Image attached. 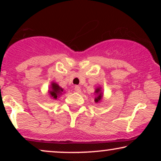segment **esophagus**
Wrapping results in <instances>:
<instances>
[{"label": "esophagus", "instance_id": "1", "mask_svg": "<svg viewBox=\"0 0 161 161\" xmlns=\"http://www.w3.org/2000/svg\"><path fill=\"white\" fill-rule=\"evenodd\" d=\"M74 89H75V91L76 92H80V91H81V89H80V87L79 86H75V88H74Z\"/></svg>", "mask_w": 161, "mask_h": 161}]
</instances>
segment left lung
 I'll return each instance as SVG.
<instances>
[{
  "mask_svg": "<svg viewBox=\"0 0 161 161\" xmlns=\"http://www.w3.org/2000/svg\"><path fill=\"white\" fill-rule=\"evenodd\" d=\"M100 88H97V89H96L95 92L97 94H98V96L97 97V98H95V100H94V101H95L96 103H98L99 101H100L101 100V98H102V93H100Z\"/></svg>",
  "mask_w": 161,
  "mask_h": 161,
  "instance_id": "8db88e82",
  "label": "left lung"
}]
</instances>
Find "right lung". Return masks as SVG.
Returning a JSON list of instances; mask_svg holds the SVG:
<instances>
[{"label":"right lung","mask_w":161,"mask_h":161,"mask_svg":"<svg viewBox=\"0 0 161 161\" xmlns=\"http://www.w3.org/2000/svg\"><path fill=\"white\" fill-rule=\"evenodd\" d=\"M62 92L63 89H61L56 83H53L51 86V91H50L49 92L52 97H53L54 99H57V97L61 95L62 94Z\"/></svg>","instance_id":"obj_1"}]
</instances>
